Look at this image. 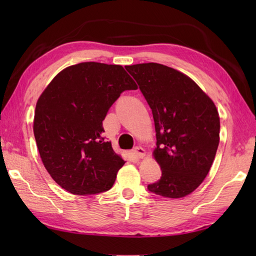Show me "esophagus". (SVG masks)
<instances>
[{"label":"esophagus","mask_w":256,"mask_h":256,"mask_svg":"<svg viewBox=\"0 0 256 256\" xmlns=\"http://www.w3.org/2000/svg\"><path fill=\"white\" fill-rule=\"evenodd\" d=\"M133 153L135 154V156L138 157V158H142V157L145 156V150L143 148H140V146H135Z\"/></svg>","instance_id":"34e87169"}]
</instances>
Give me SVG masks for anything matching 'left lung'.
Wrapping results in <instances>:
<instances>
[{"label": "left lung", "mask_w": 256, "mask_h": 256, "mask_svg": "<svg viewBox=\"0 0 256 256\" xmlns=\"http://www.w3.org/2000/svg\"><path fill=\"white\" fill-rule=\"evenodd\" d=\"M153 113L154 157L162 170L148 192L182 198L204 182L219 145L220 118L214 103L186 74L160 64L126 66Z\"/></svg>", "instance_id": "obj_1"}]
</instances>
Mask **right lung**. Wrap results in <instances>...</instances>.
<instances>
[{
	"label": "right lung",
	"mask_w": 256,
	"mask_h": 256,
	"mask_svg": "<svg viewBox=\"0 0 256 256\" xmlns=\"http://www.w3.org/2000/svg\"><path fill=\"white\" fill-rule=\"evenodd\" d=\"M118 64L81 62L59 72L37 101L34 135L47 172L74 194L111 189L124 160L102 138L108 108L136 90Z\"/></svg>",
	"instance_id": "right-lung-1"
}]
</instances>
